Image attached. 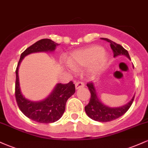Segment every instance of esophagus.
<instances>
[{"instance_id":"obj_1","label":"esophagus","mask_w":148,"mask_h":148,"mask_svg":"<svg viewBox=\"0 0 148 148\" xmlns=\"http://www.w3.org/2000/svg\"><path fill=\"white\" fill-rule=\"evenodd\" d=\"M76 89H79V88L84 87V84L82 81H76L75 84Z\"/></svg>"}]
</instances>
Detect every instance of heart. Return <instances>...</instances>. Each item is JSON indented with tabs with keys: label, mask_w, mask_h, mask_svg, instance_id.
Instances as JSON below:
<instances>
[{
	"label": "heart",
	"mask_w": 148,
	"mask_h": 148,
	"mask_svg": "<svg viewBox=\"0 0 148 148\" xmlns=\"http://www.w3.org/2000/svg\"><path fill=\"white\" fill-rule=\"evenodd\" d=\"M107 54L103 48L98 46H93L89 48L79 51L73 53L69 60L70 65L73 67H83L93 63L90 69L92 74L99 72L107 60Z\"/></svg>",
	"instance_id": "obj_1"
}]
</instances>
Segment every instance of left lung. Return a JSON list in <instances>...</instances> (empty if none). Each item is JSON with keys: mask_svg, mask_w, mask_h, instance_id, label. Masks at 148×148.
Wrapping results in <instances>:
<instances>
[{"mask_svg": "<svg viewBox=\"0 0 148 148\" xmlns=\"http://www.w3.org/2000/svg\"><path fill=\"white\" fill-rule=\"evenodd\" d=\"M101 40H104L110 43L111 48L113 51V56H118L120 55L126 56L128 58L130 59V56L129 53L125 49H124L120 45L115 43L107 38H101ZM90 92V99L89 103L85 106V111L86 114L88 115L89 118L92 120H96L101 123H106V122H111L115 119L120 118V116L123 115L126 112L128 111L129 108L132 106V103L134 99V97L132 100L127 104L125 106L118 107V108H111L107 106L103 105L98 99L97 95L96 90L95 88L94 84L92 82H89L87 84Z\"/></svg>", "mask_w": 148, "mask_h": 148, "instance_id": "obj_1", "label": "left lung"}]
</instances>
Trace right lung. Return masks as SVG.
<instances>
[{"instance_id":"obj_1","label":"right lung","mask_w":148,"mask_h":148,"mask_svg":"<svg viewBox=\"0 0 148 148\" xmlns=\"http://www.w3.org/2000/svg\"><path fill=\"white\" fill-rule=\"evenodd\" d=\"M58 45L49 39L39 40L21 54L16 69L15 98L16 103L19 109L27 118L37 123L48 124L59 120L65 110L67 99L75 92V85L72 81L66 84H57L55 89L47 99L39 102H33L25 99L20 90L18 76V66L25 56L35 52L52 51L55 50L56 47Z\"/></svg>"}]
</instances>
